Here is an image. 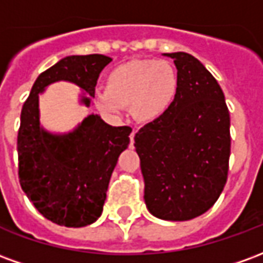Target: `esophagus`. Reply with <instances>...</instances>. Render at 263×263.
I'll use <instances>...</instances> for the list:
<instances>
[{
  "label": "esophagus",
  "mask_w": 263,
  "mask_h": 263,
  "mask_svg": "<svg viewBox=\"0 0 263 263\" xmlns=\"http://www.w3.org/2000/svg\"><path fill=\"white\" fill-rule=\"evenodd\" d=\"M134 142H135V131L131 132V135H129V146L134 148Z\"/></svg>",
  "instance_id": "1"
}]
</instances>
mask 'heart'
Here are the masks:
<instances>
[{
  "label": "heart",
  "mask_w": 263,
  "mask_h": 263,
  "mask_svg": "<svg viewBox=\"0 0 263 263\" xmlns=\"http://www.w3.org/2000/svg\"><path fill=\"white\" fill-rule=\"evenodd\" d=\"M179 73L166 60H131L117 66L105 79V90L96 96L97 108L120 115L126 105L134 120L152 124L162 120L176 103Z\"/></svg>",
  "instance_id": "obj_1"
}]
</instances>
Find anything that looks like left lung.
Listing matches in <instances>:
<instances>
[{
  "mask_svg": "<svg viewBox=\"0 0 263 263\" xmlns=\"http://www.w3.org/2000/svg\"><path fill=\"white\" fill-rule=\"evenodd\" d=\"M176 66V103L162 120L135 135L145 204L160 220L187 221L220 197L231 152L230 112L213 74L194 56L163 53Z\"/></svg>",
  "mask_w": 263,
  "mask_h": 263,
  "instance_id": "left-lung-1",
  "label": "left lung"
}]
</instances>
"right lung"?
<instances>
[{
    "instance_id": "1",
    "label": "right lung",
    "mask_w": 263,
    "mask_h": 263,
    "mask_svg": "<svg viewBox=\"0 0 263 263\" xmlns=\"http://www.w3.org/2000/svg\"><path fill=\"white\" fill-rule=\"evenodd\" d=\"M104 54L67 56L33 83L22 107L18 131L20 183L41 214L58 226L86 227L103 213L109 179L131 126H111L87 115L73 131L53 134L39 120V94L58 81L80 87V103L91 105L98 76L111 62Z\"/></svg>"
}]
</instances>
